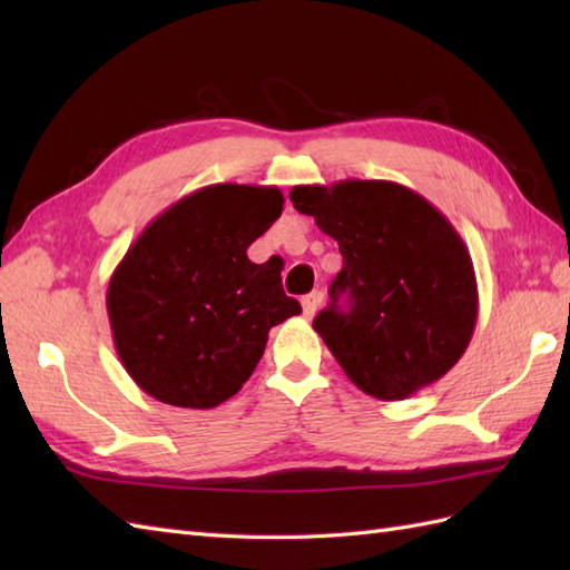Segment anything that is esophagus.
Returning <instances> with one entry per match:
<instances>
[{
    "label": "esophagus",
    "instance_id": "obj_1",
    "mask_svg": "<svg viewBox=\"0 0 570 570\" xmlns=\"http://www.w3.org/2000/svg\"><path fill=\"white\" fill-rule=\"evenodd\" d=\"M321 301H323V294H321V292H311L308 296L301 298V306H304V316H306V318L316 316V311L321 308Z\"/></svg>",
    "mask_w": 570,
    "mask_h": 570
}]
</instances>
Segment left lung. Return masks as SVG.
<instances>
[{"mask_svg":"<svg viewBox=\"0 0 570 570\" xmlns=\"http://www.w3.org/2000/svg\"><path fill=\"white\" fill-rule=\"evenodd\" d=\"M288 198L341 247L331 306L313 328L350 382L384 402L439 382L478 321L475 269L448 217L392 180L294 186Z\"/></svg>","mask_w":570,"mask_h":570,"instance_id":"8db88e82","label":"left lung"}]
</instances>
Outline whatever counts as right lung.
Returning a JSON list of instances; mask_svg holds the SVG:
<instances>
[{
    "instance_id": "add662e5",
    "label": "right lung",
    "mask_w": 570,
    "mask_h": 570,
    "mask_svg": "<svg viewBox=\"0 0 570 570\" xmlns=\"http://www.w3.org/2000/svg\"><path fill=\"white\" fill-rule=\"evenodd\" d=\"M282 210L274 186L215 184L144 227L107 286L117 355L139 390L213 409L252 377L269 331L301 313L282 269L247 257Z\"/></svg>"
}]
</instances>
